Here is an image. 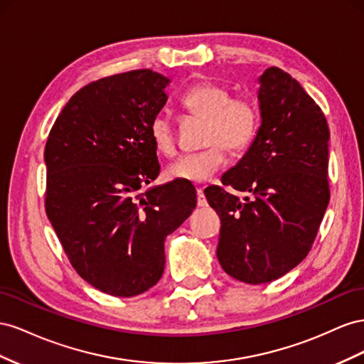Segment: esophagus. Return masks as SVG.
Returning <instances> with one entry per match:
<instances>
[{"instance_id":"obj_1","label":"esophagus","mask_w":364,"mask_h":364,"mask_svg":"<svg viewBox=\"0 0 364 364\" xmlns=\"http://www.w3.org/2000/svg\"><path fill=\"white\" fill-rule=\"evenodd\" d=\"M196 203H198L200 207H207V198L203 192V188L196 189Z\"/></svg>"}]
</instances>
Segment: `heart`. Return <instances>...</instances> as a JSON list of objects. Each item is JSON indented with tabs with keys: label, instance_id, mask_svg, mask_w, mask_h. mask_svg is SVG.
Masks as SVG:
<instances>
[{
	"label": "heart",
	"instance_id": "1",
	"mask_svg": "<svg viewBox=\"0 0 364 364\" xmlns=\"http://www.w3.org/2000/svg\"><path fill=\"white\" fill-rule=\"evenodd\" d=\"M181 105L192 117L205 120L200 152L183 155L168 169L169 176L189 183H204L225 163V149H245L259 128V108L250 97H232V91L218 82L205 80L191 87ZM149 136L155 149L173 157L178 149L176 129L166 112L155 114L149 123Z\"/></svg>",
	"mask_w": 364,
	"mask_h": 364
}]
</instances>
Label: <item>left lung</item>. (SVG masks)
Returning <instances> with one entry per match:
<instances>
[{"label":"left lung","mask_w":364,"mask_h":364,"mask_svg":"<svg viewBox=\"0 0 364 364\" xmlns=\"http://www.w3.org/2000/svg\"><path fill=\"white\" fill-rule=\"evenodd\" d=\"M259 128L250 149L221 178L250 192L241 201L220 186L205 189L221 218L216 256L245 284L287 274L309 253L329 203V128L321 108L277 67L259 79Z\"/></svg>","instance_id":"8db88e82"}]
</instances>
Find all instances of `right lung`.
I'll return each mask as SVG.
<instances>
[{"instance_id":"obj_1","label":"right lung","mask_w":364,"mask_h":364,"mask_svg":"<svg viewBox=\"0 0 364 364\" xmlns=\"http://www.w3.org/2000/svg\"><path fill=\"white\" fill-rule=\"evenodd\" d=\"M169 79L152 70L102 77L60 111L46 143V212L77 274L132 297L164 272V240L196 205L191 183L140 192L160 173L149 123Z\"/></svg>"}]
</instances>
